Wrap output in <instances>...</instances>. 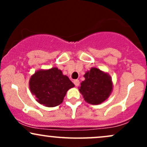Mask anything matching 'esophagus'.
I'll use <instances>...</instances> for the list:
<instances>
[{
    "label": "esophagus",
    "mask_w": 147,
    "mask_h": 147,
    "mask_svg": "<svg viewBox=\"0 0 147 147\" xmlns=\"http://www.w3.org/2000/svg\"><path fill=\"white\" fill-rule=\"evenodd\" d=\"M73 83L75 85V86H78L79 85V84H80V82H79V81L78 80V79H76V80L73 81Z\"/></svg>",
    "instance_id": "34e87169"
}]
</instances>
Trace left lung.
<instances>
[{
  "mask_svg": "<svg viewBox=\"0 0 147 147\" xmlns=\"http://www.w3.org/2000/svg\"><path fill=\"white\" fill-rule=\"evenodd\" d=\"M79 92L84 100L90 104H99L108 99L113 90L111 76L97 68H92L84 75Z\"/></svg>",
  "mask_w": 147,
  "mask_h": 147,
  "instance_id": "1",
  "label": "left lung"
}]
</instances>
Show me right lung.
Instances as JSON below:
<instances>
[{
    "mask_svg": "<svg viewBox=\"0 0 147 147\" xmlns=\"http://www.w3.org/2000/svg\"><path fill=\"white\" fill-rule=\"evenodd\" d=\"M29 86L37 102L47 107H55L61 104L67 91L75 86L68 77L56 67L36 71L31 76Z\"/></svg>",
    "mask_w": 147,
    "mask_h": 147,
    "instance_id": "right-lung-1",
    "label": "right lung"
}]
</instances>
